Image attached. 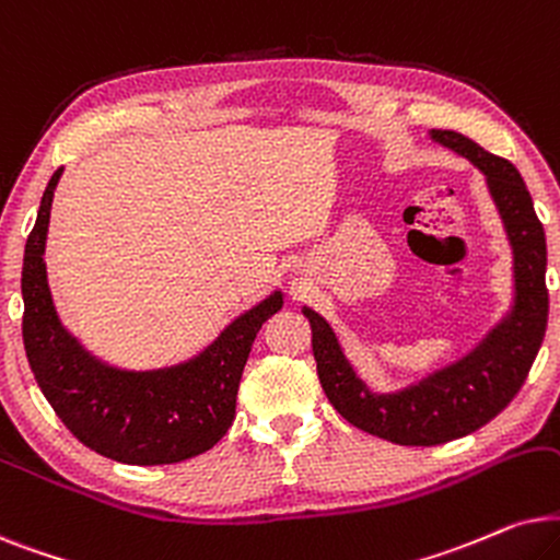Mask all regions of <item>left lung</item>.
I'll return each mask as SVG.
<instances>
[{
  "label": "left lung",
  "mask_w": 560,
  "mask_h": 560,
  "mask_svg": "<svg viewBox=\"0 0 560 560\" xmlns=\"http://www.w3.org/2000/svg\"><path fill=\"white\" fill-rule=\"evenodd\" d=\"M432 140L453 148L487 176L514 256V307L506 319L453 366L405 392L371 394L342 355L332 327L317 312L302 310L330 405L355 428L399 445H441L494 420L525 384L548 325L546 233L520 171L460 132L432 130Z\"/></svg>",
  "instance_id": "left-lung-1"
}]
</instances>
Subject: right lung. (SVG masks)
<instances>
[{"label":"right lung","mask_w":560,"mask_h":560,"mask_svg":"<svg viewBox=\"0 0 560 560\" xmlns=\"http://www.w3.org/2000/svg\"><path fill=\"white\" fill-rule=\"evenodd\" d=\"M58 168L43 191L22 260V340L35 382L86 448L130 466L194 458L220 443L235 420V397L256 332L281 310V292L237 315L210 346L176 366L122 371L96 361L63 330L50 300L46 237Z\"/></svg>","instance_id":"obj_1"}]
</instances>
